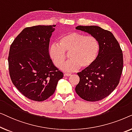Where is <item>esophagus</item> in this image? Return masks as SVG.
<instances>
[{"instance_id": "34e87169", "label": "esophagus", "mask_w": 132, "mask_h": 132, "mask_svg": "<svg viewBox=\"0 0 132 132\" xmlns=\"http://www.w3.org/2000/svg\"><path fill=\"white\" fill-rule=\"evenodd\" d=\"M71 75V73H65L64 76H70Z\"/></svg>"}]
</instances>
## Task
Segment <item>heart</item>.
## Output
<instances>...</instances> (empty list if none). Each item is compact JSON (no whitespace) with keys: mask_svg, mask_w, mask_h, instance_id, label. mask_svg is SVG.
Here are the masks:
<instances>
[{"mask_svg":"<svg viewBox=\"0 0 132 132\" xmlns=\"http://www.w3.org/2000/svg\"><path fill=\"white\" fill-rule=\"evenodd\" d=\"M100 44L93 35L71 32L62 36L58 44L53 43L49 48V55L53 64L59 68L65 62L67 55L70 60L62 67L65 71L86 69L93 65L98 56Z\"/></svg>","mask_w":132,"mask_h":132,"instance_id":"obj_1","label":"heart"}]
</instances>
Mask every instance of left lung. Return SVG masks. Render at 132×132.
I'll use <instances>...</instances> for the list:
<instances>
[{
  "label": "left lung",
  "instance_id": "obj_1",
  "mask_svg": "<svg viewBox=\"0 0 132 132\" xmlns=\"http://www.w3.org/2000/svg\"><path fill=\"white\" fill-rule=\"evenodd\" d=\"M76 29L98 39L100 51L89 68L77 73L80 81L75 90L80 98L97 102L108 97L120 82L123 69V55L120 44L109 30L97 26H78Z\"/></svg>",
  "mask_w": 132,
  "mask_h": 132
}]
</instances>
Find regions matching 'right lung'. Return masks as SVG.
<instances>
[{
  "mask_svg": "<svg viewBox=\"0 0 132 132\" xmlns=\"http://www.w3.org/2000/svg\"><path fill=\"white\" fill-rule=\"evenodd\" d=\"M55 26L24 28L10 46L8 59L12 84L23 95L36 102L53 95L64 76L48 53L50 38Z\"/></svg>",
  "mask_w": 132,
  "mask_h": 132,
  "instance_id": "obj_1",
  "label": "right lung"
}]
</instances>
